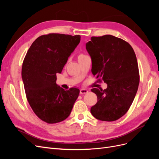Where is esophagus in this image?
Segmentation results:
<instances>
[{"instance_id":"obj_1","label":"esophagus","mask_w":159,"mask_h":159,"mask_svg":"<svg viewBox=\"0 0 159 159\" xmlns=\"http://www.w3.org/2000/svg\"><path fill=\"white\" fill-rule=\"evenodd\" d=\"M88 92V91L85 89H81L80 91V94H85V93H87Z\"/></svg>"}]
</instances>
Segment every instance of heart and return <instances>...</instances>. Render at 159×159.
I'll return each mask as SVG.
<instances>
[{
    "label": "heart",
    "mask_w": 159,
    "mask_h": 159,
    "mask_svg": "<svg viewBox=\"0 0 159 159\" xmlns=\"http://www.w3.org/2000/svg\"><path fill=\"white\" fill-rule=\"evenodd\" d=\"M85 56V54H81H81H78V60H80L81 58H82V57H84Z\"/></svg>",
    "instance_id": "1"
}]
</instances>
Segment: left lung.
<instances>
[{
  "instance_id": "obj_1",
  "label": "left lung",
  "mask_w": 159,
  "mask_h": 159,
  "mask_svg": "<svg viewBox=\"0 0 159 159\" xmlns=\"http://www.w3.org/2000/svg\"><path fill=\"white\" fill-rule=\"evenodd\" d=\"M85 46L91 57L92 74L98 81L107 84L105 89H91L98 102L91 113L100 121H116L128 111L138 89L135 53L128 42L112 35L92 36Z\"/></svg>"
}]
</instances>
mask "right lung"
<instances>
[{
    "label": "right lung",
    "mask_w": 159,
    "mask_h": 159,
    "mask_svg": "<svg viewBox=\"0 0 159 159\" xmlns=\"http://www.w3.org/2000/svg\"><path fill=\"white\" fill-rule=\"evenodd\" d=\"M80 35L51 33L38 37L24 59L22 78L28 103L38 118L53 124L68 117L80 90H64L56 84L61 73L80 42Z\"/></svg>",
    "instance_id": "add662e5"
}]
</instances>
